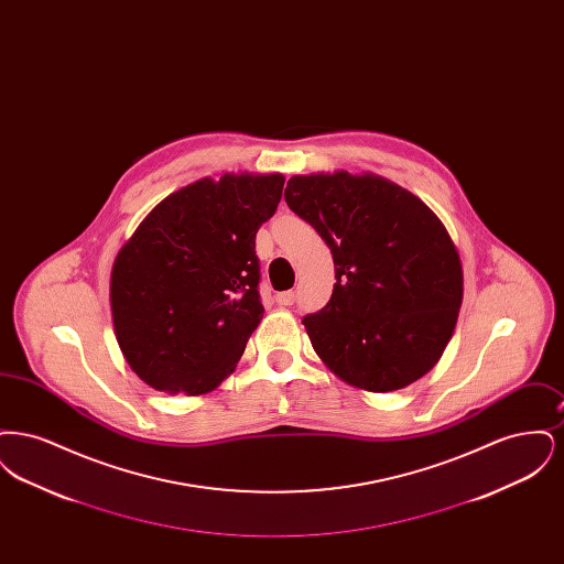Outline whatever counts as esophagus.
<instances>
[{"instance_id":"obj_1","label":"esophagus","mask_w":564,"mask_h":564,"mask_svg":"<svg viewBox=\"0 0 564 564\" xmlns=\"http://www.w3.org/2000/svg\"><path fill=\"white\" fill-rule=\"evenodd\" d=\"M294 300V292H281V294H276V302H279L281 306H292Z\"/></svg>"}]
</instances>
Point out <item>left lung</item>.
Instances as JSON below:
<instances>
[{"label": "left lung", "mask_w": 564, "mask_h": 564, "mask_svg": "<svg viewBox=\"0 0 564 564\" xmlns=\"http://www.w3.org/2000/svg\"><path fill=\"white\" fill-rule=\"evenodd\" d=\"M285 200L334 258L329 302L302 319L323 364L372 393L427 375L463 302L460 258L442 219L375 173L294 175Z\"/></svg>", "instance_id": "obj_1"}]
</instances>
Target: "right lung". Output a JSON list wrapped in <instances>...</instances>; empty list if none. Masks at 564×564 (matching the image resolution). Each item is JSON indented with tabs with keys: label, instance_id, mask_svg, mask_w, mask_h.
<instances>
[{
	"label": "right lung",
	"instance_id": "add662e5",
	"mask_svg": "<svg viewBox=\"0 0 564 564\" xmlns=\"http://www.w3.org/2000/svg\"><path fill=\"white\" fill-rule=\"evenodd\" d=\"M281 173L203 177L161 200L116 256L113 332L134 375L169 395H203L235 372L264 306L256 235Z\"/></svg>",
	"mask_w": 564,
	"mask_h": 564
}]
</instances>
